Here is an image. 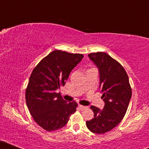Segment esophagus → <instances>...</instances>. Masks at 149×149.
I'll return each mask as SVG.
<instances>
[{
  "instance_id": "esophagus-1",
  "label": "esophagus",
  "mask_w": 149,
  "mask_h": 149,
  "mask_svg": "<svg viewBox=\"0 0 149 149\" xmlns=\"http://www.w3.org/2000/svg\"><path fill=\"white\" fill-rule=\"evenodd\" d=\"M78 107H79V109L80 110H85V109H87V107H85V106H83V105H78Z\"/></svg>"
}]
</instances>
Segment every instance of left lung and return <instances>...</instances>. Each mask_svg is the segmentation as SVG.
Listing matches in <instances>:
<instances>
[{
    "mask_svg": "<svg viewBox=\"0 0 149 149\" xmlns=\"http://www.w3.org/2000/svg\"><path fill=\"white\" fill-rule=\"evenodd\" d=\"M100 71L102 98L104 109L91 106L94 118L86 121L92 132L104 134L111 130L125 115L132 97V89L125 70L118 61L107 53L99 52L88 54Z\"/></svg>",
    "mask_w": 149,
    "mask_h": 149,
    "instance_id": "1",
    "label": "left lung"
}]
</instances>
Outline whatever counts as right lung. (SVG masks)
<instances>
[{
  "mask_svg": "<svg viewBox=\"0 0 149 149\" xmlns=\"http://www.w3.org/2000/svg\"><path fill=\"white\" fill-rule=\"evenodd\" d=\"M82 54L54 50L34 68L26 90V102L35 122L46 131L66 125L76 111V102L67 103L57 89L64 86L70 73L83 59Z\"/></svg>",
  "mask_w": 149,
  "mask_h": 149,
  "instance_id": "add662e5",
  "label": "right lung"
}]
</instances>
